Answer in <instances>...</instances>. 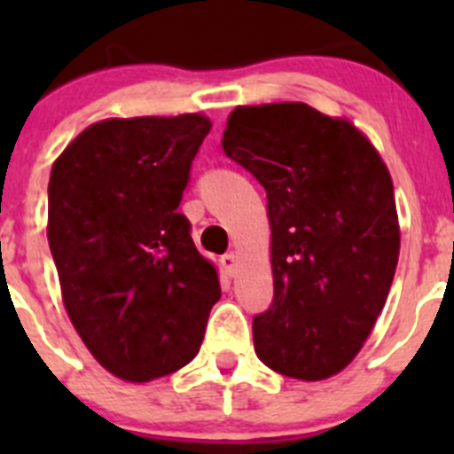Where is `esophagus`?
<instances>
[{
    "label": "esophagus",
    "instance_id": "obj_1",
    "mask_svg": "<svg viewBox=\"0 0 454 454\" xmlns=\"http://www.w3.org/2000/svg\"><path fill=\"white\" fill-rule=\"evenodd\" d=\"M220 266H223V270L227 272V275L234 277V272L239 270V256H236L234 252H227V254L220 259Z\"/></svg>",
    "mask_w": 454,
    "mask_h": 454
}]
</instances>
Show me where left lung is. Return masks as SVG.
<instances>
[{"label": "left lung", "mask_w": 454, "mask_h": 454, "mask_svg": "<svg viewBox=\"0 0 454 454\" xmlns=\"http://www.w3.org/2000/svg\"><path fill=\"white\" fill-rule=\"evenodd\" d=\"M224 154L266 188L275 298L252 320L256 356L320 382L359 355L400 254L387 163L350 120L302 102L236 106Z\"/></svg>", "instance_id": "obj_1"}]
</instances>
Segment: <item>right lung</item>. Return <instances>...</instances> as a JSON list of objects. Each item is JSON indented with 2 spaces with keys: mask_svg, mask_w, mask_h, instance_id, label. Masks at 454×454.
I'll return each mask as SVG.
<instances>
[{
  "mask_svg": "<svg viewBox=\"0 0 454 454\" xmlns=\"http://www.w3.org/2000/svg\"><path fill=\"white\" fill-rule=\"evenodd\" d=\"M208 131L202 114L106 118L51 166L47 240L63 307L99 366L124 382L192 362L220 300L215 263L177 214Z\"/></svg>",
  "mask_w": 454,
  "mask_h": 454,
  "instance_id": "right-lung-1",
  "label": "right lung"
}]
</instances>
